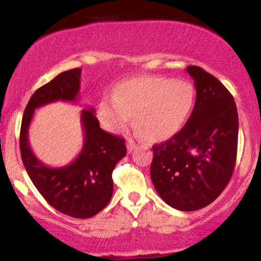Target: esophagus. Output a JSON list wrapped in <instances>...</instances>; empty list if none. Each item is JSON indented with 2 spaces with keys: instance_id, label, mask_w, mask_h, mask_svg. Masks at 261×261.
I'll return each instance as SVG.
<instances>
[{
  "instance_id": "34e87169",
  "label": "esophagus",
  "mask_w": 261,
  "mask_h": 261,
  "mask_svg": "<svg viewBox=\"0 0 261 261\" xmlns=\"http://www.w3.org/2000/svg\"><path fill=\"white\" fill-rule=\"evenodd\" d=\"M126 146H127V151H128V153H130V152H133L134 149L137 147V145H136V143L134 142L133 140H128V141H127V143H126Z\"/></svg>"
}]
</instances>
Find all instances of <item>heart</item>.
Instances as JSON below:
<instances>
[{"label": "heart", "instance_id": "1", "mask_svg": "<svg viewBox=\"0 0 261 261\" xmlns=\"http://www.w3.org/2000/svg\"><path fill=\"white\" fill-rule=\"evenodd\" d=\"M195 103V88L187 80L141 76L119 83L114 98L97 107V118L107 131L119 134L134 124L149 141L172 137L188 120Z\"/></svg>", "mask_w": 261, "mask_h": 261}]
</instances>
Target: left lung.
<instances>
[{"label": "left lung", "instance_id": "left-lung-1", "mask_svg": "<svg viewBox=\"0 0 261 261\" xmlns=\"http://www.w3.org/2000/svg\"><path fill=\"white\" fill-rule=\"evenodd\" d=\"M196 100L179 133L154 145L151 179L164 202L195 211L220 196L236 166L238 113L232 94L199 66H188Z\"/></svg>", "mask_w": 261, "mask_h": 261}]
</instances>
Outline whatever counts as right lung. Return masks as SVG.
I'll return each instance as SVG.
<instances>
[{
	"label": "right lung",
	"mask_w": 261,
	"mask_h": 261,
	"mask_svg": "<svg viewBox=\"0 0 261 261\" xmlns=\"http://www.w3.org/2000/svg\"><path fill=\"white\" fill-rule=\"evenodd\" d=\"M81 68L65 71L37 89L27 104L20 126V157L27 173L39 193L61 214L74 218H89L101 211L113 195V170L126 155V145L99 126L94 109L81 112L83 147L68 166H45L33 153L28 140L34 110L54 101H76L80 94Z\"/></svg>",
	"instance_id": "1"
}]
</instances>
